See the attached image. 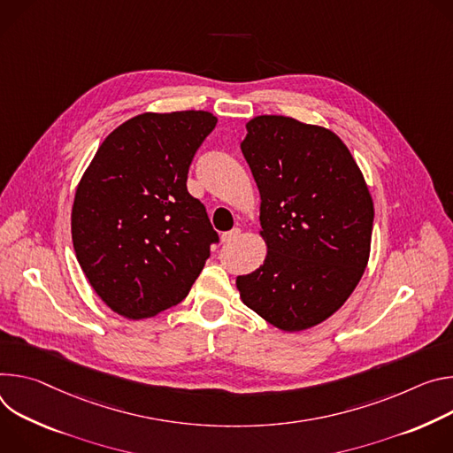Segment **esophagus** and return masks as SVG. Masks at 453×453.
<instances>
[{"instance_id":"obj_1","label":"esophagus","mask_w":453,"mask_h":453,"mask_svg":"<svg viewBox=\"0 0 453 453\" xmlns=\"http://www.w3.org/2000/svg\"><path fill=\"white\" fill-rule=\"evenodd\" d=\"M239 235H241V230H239V228H232V230L221 234V241H223L225 244H230V242H234Z\"/></svg>"}]
</instances>
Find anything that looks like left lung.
<instances>
[{
	"label": "left lung",
	"instance_id": "1",
	"mask_svg": "<svg viewBox=\"0 0 453 453\" xmlns=\"http://www.w3.org/2000/svg\"><path fill=\"white\" fill-rule=\"evenodd\" d=\"M242 155L261 194V268L239 275L241 300L293 333L338 311L360 282L374 205L347 145L329 129L282 115L246 124Z\"/></svg>",
	"mask_w": 453,
	"mask_h": 453
}]
</instances>
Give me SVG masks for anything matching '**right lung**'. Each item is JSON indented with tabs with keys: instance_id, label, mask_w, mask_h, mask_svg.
Returning <instances> with one entry per match:
<instances>
[{
	"instance_id": "1",
	"label": "right lung",
	"mask_w": 453,
	"mask_h": 453,
	"mask_svg": "<svg viewBox=\"0 0 453 453\" xmlns=\"http://www.w3.org/2000/svg\"><path fill=\"white\" fill-rule=\"evenodd\" d=\"M209 111L142 113L100 143L72 209L77 261L115 313L149 319L176 306L218 242L207 211L187 190Z\"/></svg>"
}]
</instances>
